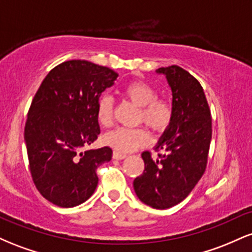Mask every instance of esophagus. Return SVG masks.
<instances>
[{
	"instance_id": "obj_1",
	"label": "esophagus",
	"mask_w": 252,
	"mask_h": 252,
	"mask_svg": "<svg viewBox=\"0 0 252 252\" xmlns=\"http://www.w3.org/2000/svg\"><path fill=\"white\" fill-rule=\"evenodd\" d=\"M114 158H116V160H123V158H126V154H124V153H121V152H117V150H115L114 152Z\"/></svg>"
}]
</instances>
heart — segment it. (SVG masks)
<instances>
[{"mask_svg":"<svg viewBox=\"0 0 252 252\" xmlns=\"http://www.w3.org/2000/svg\"><path fill=\"white\" fill-rule=\"evenodd\" d=\"M124 96L135 105L141 106L140 121H143L154 131H163L168 128L173 118V109L168 100L156 98V91L146 82H132L123 90ZM97 117L102 126H109L114 117V102L109 96H103L98 100ZM148 140V132L144 128H116L104 137L108 146L117 152L128 153L142 146Z\"/></svg>","mask_w":252,"mask_h":252,"instance_id":"heart-1","label":"heart"}]
</instances>
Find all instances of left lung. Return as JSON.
I'll list each match as a JSON object with an SVG mask.
<instances>
[{
	"instance_id": "1",
	"label": "left lung",
	"mask_w": 252,
	"mask_h": 252,
	"mask_svg": "<svg viewBox=\"0 0 252 252\" xmlns=\"http://www.w3.org/2000/svg\"><path fill=\"white\" fill-rule=\"evenodd\" d=\"M172 90L173 118L156 144L158 158L142 153L144 172L134 180L141 201L153 209L175 206L192 192L207 164L212 118L200 83L176 65L161 67Z\"/></svg>"
}]
</instances>
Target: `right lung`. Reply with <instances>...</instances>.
Returning a JSON list of instances; mask_svg holds the SVG:
<instances>
[{
    "instance_id": "1",
    "label": "right lung",
    "mask_w": 252,
    "mask_h": 252,
    "mask_svg": "<svg viewBox=\"0 0 252 252\" xmlns=\"http://www.w3.org/2000/svg\"><path fill=\"white\" fill-rule=\"evenodd\" d=\"M118 74L86 60H68L42 80L25 126L30 169L41 195L59 207H74L94 194L96 170L111 160L109 147L82 152L99 135L97 105Z\"/></svg>"
}]
</instances>
